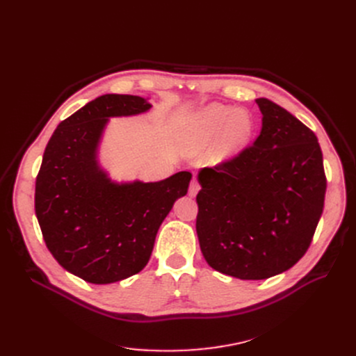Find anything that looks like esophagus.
<instances>
[{
	"mask_svg": "<svg viewBox=\"0 0 356 356\" xmlns=\"http://www.w3.org/2000/svg\"><path fill=\"white\" fill-rule=\"evenodd\" d=\"M199 191H200V183L197 181V179H193L191 186H189V195L191 196H196Z\"/></svg>",
	"mask_w": 356,
	"mask_h": 356,
	"instance_id": "1",
	"label": "esophagus"
}]
</instances>
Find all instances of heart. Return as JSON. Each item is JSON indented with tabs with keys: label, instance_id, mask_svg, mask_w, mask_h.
<instances>
[{
	"label": "heart",
	"instance_id": "obj_1",
	"mask_svg": "<svg viewBox=\"0 0 356 356\" xmlns=\"http://www.w3.org/2000/svg\"><path fill=\"white\" fill-rule=\"evenodd\" d=\"M252 134L248 112L229 105L212 104L196 114L184 129V141L192 153L208 152L216 144V156L227 159L244 148Z\"/></svg>",
	"mask_w": 356,
	"mask_h": 356
}]
</instances>
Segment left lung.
<instances>
[{"instance_id":"left-lung-1","label":"left lung","mask_w":356,"mask_h":356,"mask_svg":"<svg viewBox=\"0 0 356 356\" xmlns=\"http://www.w3.org/2000/svg\"><path fill=\"white\" fill-rule=\"evenodd\" d=\"M263 128L235 157L199 172L196 232L216 271L264 280L291 268L323 212L326 176L313 131L258 98Z\"/></svg>"}]
</instances>
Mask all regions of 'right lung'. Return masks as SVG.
Returning a JSON list of instances; mask_svg holds the SVG:
<instances>
[{
    "label": "right lung",
    "instance_id": "add662e5",
    "mask_svg": "<svg viewBox=\"0 0 356 356\" xmlns=\"http://www.w3.org/2000/svg\"><path fill=\"white\" fill-rule=\"evenodd\" d=\"M149 108L141 97L108 93L62 121L46 145L35 177V216L54 259L88 283L109 284L140 273L161 222L188 193L189 172L118 184L98 164L108 118Z\"/></svg>",
    "mask_w": 356,
    "mask_h": 356
}]
</instances>
